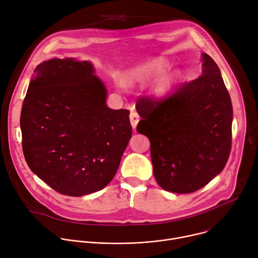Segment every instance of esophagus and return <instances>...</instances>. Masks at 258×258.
<instances>
[{
	"label": "esophagus",
	"mask_w": 258,
	"mask_h": 258,
	"mask_svg": "<svg viewBox=\"0 0 258 258\" xmlns=\"http://www.w3.org/2000/svg\"><path fill=\"white\" fill-rule=\"evenodd\" d=\"M130 120H131V124H132L133 128L135 130L137 124H138V122H139V120H140L139 114L137 112H135V111H132L131 114H130Z\"/></svg>",
	"instance_id": "34e87169"
}]
</instances>
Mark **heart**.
<instances>
[{"mask_svg": "<svg viewBox=\"0 0 258 258\" xmlns=\"http://www.w3.org/2000/svg\"><path fill=\"white\" fill-rule=\"evenodd\" d=\"M165 65L159 60L146 61L136 67H134L128 73L126 82L128 84L145 83L154 79H157L162 75ZM174 83V77L171 75H164L157 80L155 84V92L158 94H164L167 92Z\"/></svg>", "mask_w": 258, "mask_h": 258, "instance_id": "obj_1", "label": "heart"}]
</instances>
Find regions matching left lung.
I'll list each match as a JSON object with an SVG mask.
<instances>
[{
  "label": "left lung",
  "mask_w": 258,
  "mask_h": 258,
  "mask_svg": "<svg viewBox=\"0 0 258 258\" xmlns=\"http://www.w3.org/2000/svg\"><path fill=\"white\" fill-rule=\"evenodd\" d=\"M202 76L171 96L141 98L137 131L150 140L158 185L177 194L195 192L227 164L231 152L233 107L222 73L202 53Z\"/></svg>",
  "instance_id": "left-lung-1"
}]
</instances>
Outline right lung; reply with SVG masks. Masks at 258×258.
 Masks as SVG:
<instances>
[{
  "instance_id": "1",
  "label": "right lung",
  "mask_w": 258,
  "mask_h": 258,
  "mask_svg": "<svg viewBox=\"0 0 258 258\" xmlns=\"http://www.w3.org/2000/svg\"><path fill=\"white\" fill-rule=\"evenodd\" d=\"M106 99L90 61L55 58L34 69L20 116L23 154L60 194L100 191L118 169L133 134L130 111L108 108Z\"/></svg>"
}]
</instances>
